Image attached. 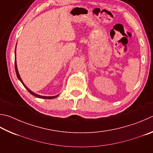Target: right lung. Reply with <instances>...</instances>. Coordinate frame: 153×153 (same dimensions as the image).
Instances as JSON below:
<instances>
[{
    "instance_id": "1",
    "label": "right lung",
    "mask_w": 153,
    "mask_h": 153,
    "mask_svg": "<svg viewBox=\"0 0 153 153\" xmlns=\"http://www.w3.org/2000/svg\"><path fill=\"white\" fill-rule=\"evenodd\" d=\"M15 71H16V76H17L18 79H19V80H20V82L22 83V84H23V85L25 86V88L27 89V90L29 91V92L30 94H31L32 95L35 96H36V97H37V98H43V99H53V98H56V97H57L58 96H59V94H58V95H56V96H40V95H39V94H35V93L33 92V91H32L30 90H29V89L28 88H27V86L25 85V84L24 83H23V80H22L21 77V76H20V75H19V71H18V69H17V65H16V48H15Z\"/></svg>"
}]
</instances>
